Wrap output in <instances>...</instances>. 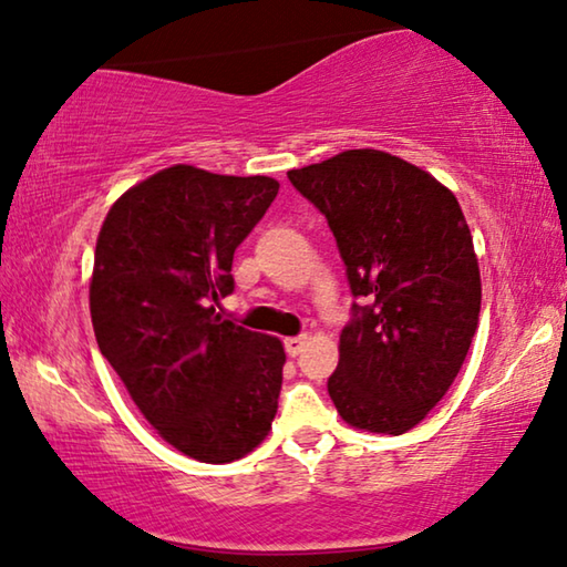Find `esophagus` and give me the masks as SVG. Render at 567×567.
I'll return each instance as SVG.
<instances>
[{
  "label": "esophagus",
  "instance_id": "1",
  "mask_svg": "<svg viewBox=\"0 0 567 567\" xmlns=\"http://www.w3.org/2000/svg\"><path fill=\"white\" fill-rule=\"evenodd\" d=\"M303 344H307V338H303V334H299V338H286L284 340V348H286V352H289V358L301 355Z\"/></svg>",
  "mask_w": 567,
  "mask_h": 567
}]
</instances>
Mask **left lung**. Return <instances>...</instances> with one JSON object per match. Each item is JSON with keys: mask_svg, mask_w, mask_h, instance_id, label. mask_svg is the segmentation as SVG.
<instances>
[{"mask_svg": "<svg viewBox=\"0 0 567 567\" xmlns=\"http://www.w3.org/2000/svg\"><path fill=\"white\" fill-rule=\"evenodd\" d=\"M322 212L352 297L327 381L350 426L404 434L445 396L478 330L481 274L463 209L426 171L344 151L289 171Z\"/></svg>", "mask_w": 567, "mask_h": 567, "instance_id": "1", "label": "left lung"}]
</instances>
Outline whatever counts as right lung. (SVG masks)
Instances as JSON below:
<instances>
[{
  "instance_id": "add662e5",
  "label": "right lung",
  "mask_w": 567,
  "mask_h": 567,
  "mask_svg": "<svg viewBox=\"0 0 567 567\" xmlns=\"http://www.w3.org/2000/svg\"><path fill=\"white\" fill-rule=\"evenodd\" d=\"M278 194L268 176L171 166L114 202L89 286L102 355L166 442L233 463L266 440L286 352L278 338L215 315L233 258Z\"/></svg>"
}]
</instances>
